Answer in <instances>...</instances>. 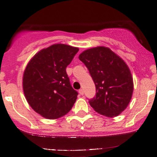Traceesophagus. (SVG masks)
Wrapping results in <instances>:
<instances>
[{"instance_id":"obj_1","label":"esophagus","mask_w":157,"mask_h":157,"mask_svg":"<svg viewBox=\"0 0 157 157\" xmlns=\"http://www.w3.org/2000/svg\"><path fill=\"white\" fill-rule=\"evenodd\" d=\"M78 93H79V94H80V95H83L84 94V90H83V89H80V90H78Z\"/></svg>"}]
</instances>
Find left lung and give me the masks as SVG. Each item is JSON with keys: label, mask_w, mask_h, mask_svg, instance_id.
Masks as SVG:
<instances>
[{"label": "left lung", "mask_w": 157, "mask_h": 157, "mask_svg": "<svg viewBox=\"0 0 157 157\" xmlns=\"http://www.w3.org/2000/svg\"><path fill=\"white\" fill-rule=\"evenodd\" d=\"M78 58L88 69L96 86V97L89 101L90 105L102 115L117 117L132 98L133 79L128 66L105 46L85 50Z\"/></svg>", "instance_id": "8db88e82"}]
</instances>
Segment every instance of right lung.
<instances>
[{
	"label": "right lung",
	"instance_id": "right-lung-1",
	"mask_svg": "<svg viewBox=\"0 0 157 157\" xmlns=\"http://www.w3.org/2000/svg\"><path fill=\"white\" fill-rule=\"evenodd\" d=\"M78 48L54 44L31 59L23 74L25 98L36 113L47 119H58L71 110L78 92L72 87L66 72Z\"/></svg>",
	"mask_w": 157,
	"mask_h": 157
}]
</instances>
